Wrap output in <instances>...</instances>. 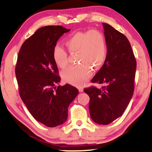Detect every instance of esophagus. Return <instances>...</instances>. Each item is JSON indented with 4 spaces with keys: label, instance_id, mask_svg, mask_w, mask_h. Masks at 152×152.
Instances as JSON below:
<instances>
[{
    "label": "esophagus",
    "instance_id": "obj_1",
    "mask_svg": "<svg viewBox=\"0 0 152 152\" xmlns=\"http://www.w3.org/2000/svg\"><path fill=\"white\" fill-rule=\"evenodd\" d=\"M78 90H79V92H83V91H84L83 88H81V87H80V88H79Z\"/></svg>",
    "mask_w": 152,
    "mask_h": 152
}]
</instances>
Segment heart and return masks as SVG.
<instances>
[{"label":"heart","mask_w":152,"mask_h":152,"mask_svg":"<svg viewBox=\"0 0 152 152\" xmlns=\"http://www.w3.org/2000/svg\"><path fill=\"white\" fill-rule=\"evenodd\" d=\"M65 43L69 52L78 53L76 60L80 64L64 71L62 78L64 81L72 85L81 86L92 75V67L99 68L106 60V39L100 31L92 29L74 33L67 38ZM52 56L56 65L60 68H65L68 66V53L61 46H54Z\"/></svg>","instance_id":"1"}]
</instances>
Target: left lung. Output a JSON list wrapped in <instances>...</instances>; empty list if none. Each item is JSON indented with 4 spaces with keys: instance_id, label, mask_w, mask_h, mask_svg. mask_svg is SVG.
<instances>
[{
    "instance_id": "8db88e82",
    "label": "left lung",
    "mask_w": 152,
    "mask_h": 152,
    "mask_svg": "<svg viewBox=\"0 0 152 152\" xmlns=\"http://www.w3.org/2000/svg\"><path fill=\"white\" fill-rule=\"evenodd\" d=\"M107 55L103 66L91 82L101 88L84 89L90 97L89 111L93 121L108 125L121 116L134 91L136 60L127 37L112 26L102 23Z\"/></svg>"
}]
</instances>
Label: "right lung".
<instances>
[{"mask_svg":"<svg viewBox=\"0 0 152 152\" xmlns=\"http://www.w3.org/2000/svg\"><path fill=\"white\" fill-rule=\"evenodd\" d=\"M60 25L39 28L25 41L15 67L19 92L23 102L35 120L49 127L60 125L68 118V107L78 90L60 82L53 59V49L64 33Z\"/></svg>","mask_w":152,"mask_h":152,"instance_id":"obj_1","label":"right lung"}]
</instances>
